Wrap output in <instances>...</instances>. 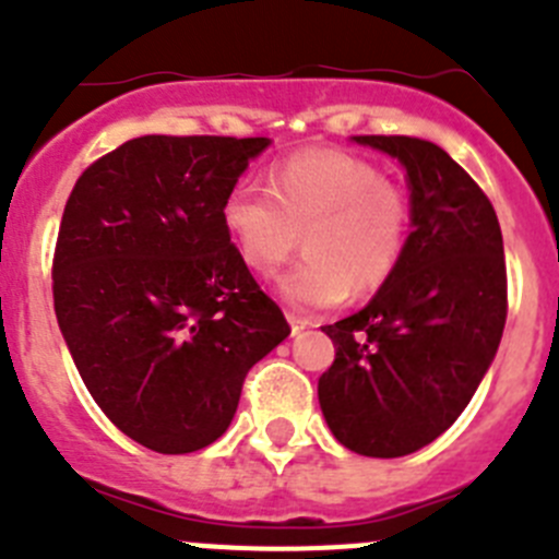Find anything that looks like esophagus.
Here are the masks:
<instances>
[{
	"label": "esophagus",
	"instance_id": "esophagus-1",
	"mask_svg": "<svg viewBox=\"0 0 559 559\" xmlns=\"http://www.w3.org/2000/svg\"><path fill=\"white\" fill-rule=\"evenodd\" d=\"M288 322H290V330H294V335L302 333V330L310 324L308 319H305V316H299V313H288Z\"/></svg>",
	"mask_w": 559,
	"mask_h": 559
}]
</instances>
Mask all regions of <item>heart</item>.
Returning a JSON list of instances; mask_svg holds the SVG:
<instances>
[{
    "label": "heart",
    "instance_id": "1",
    "mask_svg": "<svg viewBox=\"0 0 559 559\" xmlns=\"http://www.w3.org/2000/svg\"><path fill=\"white\" fill-rule=\"evenodd\" d=\"M221 221L254 274H271L302 231L305 257L280 276L296 308L369 296L397 274L412 231V199L378 165L338 147H308L269 170V190L237 181Z\"/></svg>",
    "mask_w": 559,
    "mask_h": 559
}]
</instances>
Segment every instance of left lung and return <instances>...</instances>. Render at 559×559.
Returning a JSON list of instances; mask_svg holds the SVG:
<instances>
[{
	"mask_svg": "<svg viewBox=\"0 0 559 559\" xmlns=\"http://www.w3.org/2000/svg\"><path fill=\"white\" fill-rule=\"evenodd\" d=\"M397 156L412 224L397 274L358 313L328 324L333 367L319 403L341 445L394 459L456 423L507 324V263L496 210L471 173L417 136H355Z\"/></svg>",
	"mask_w": 559,
	"mask_h": 559,
	"instance_id": "left-lung-1",
	"label": "left lung"
}]
</instances>
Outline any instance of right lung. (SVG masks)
I'll return each instance as SVG.
<instances>
[{
	"label": "right lung",
	"mask_w": 559,
	"mask_h": 559,
	"mask_svg": "<svg viewBox=\"0 0 559 559\" xmlns=\"http://www.w3.org/2000/svg\"><path fill=\"white\" fill-rule=\"evenodd\" d=\"M265 145L136 136L92 162L63 206L58 328L100 412L156 453L212 445L249 369L290 333L221 221Z\"/></svg>",
	"instance_id": "obj_1"
}]
</instances>
